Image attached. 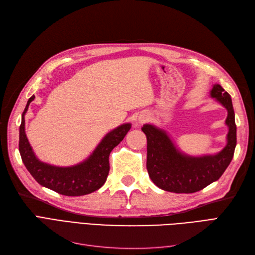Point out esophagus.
Segmentation results:
<instances>
[{"label":"esophagus","mask_w":255,"mask_h":255,"mask_svg":"<svg viewBox=\"0 0 255 255\" xmlns=\"http://www.w3.org/2000/svg\"><path fill=\"white\" fill-rule=\"evenodd\" d=\"M145 120H146L145 116H140V117L138 118V123H139V125H141V123H143Z\"/></svg>","instance_id":"34e87169"}]
</instances>
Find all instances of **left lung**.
Masks as SVG:
<instances>
[{"mask_svg":"<svg viewBox=\"0 0 255 255\" xmlns=\"http://www.w3.org/2000/svg\"><path fill=\"white\" fill-rule=\"evenodd\" d=\"M228 111L227 145L214 155L190 156L176 148L164 129L144 125L146 136V169L152 182L160 189L176 194H192L217 181L233 158L236 146V125L232 99L219 84L211 90Z\"/></svg>","mask_w":255,"mask_h":255,"instance_id":"left-lung-1","label":"left lung"}]
</instances>
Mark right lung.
<instances>
[{
    "mask_svg": "<svg viewBox=\"0 0 255 255\" xmlns=\"http://www.w3.org/2000/svg\"><path fill=\"white\" fill-rule=\"evenodd\" d=\"M34 99L35 96L28 99L22 114L19 134L20 155L28 172L42 186L64 196H84L101 188L110 172V154L126 137L132 127L130 123H125L107 133L94 152L82 163L71 167L49 165L36 157L25 134L24 116Z\"/></svg>",
    "mask_w": 255,
    "mask_h": 255,
    "instance_id": "obj_1",
    "label": "right lung"
}]
</instances>
